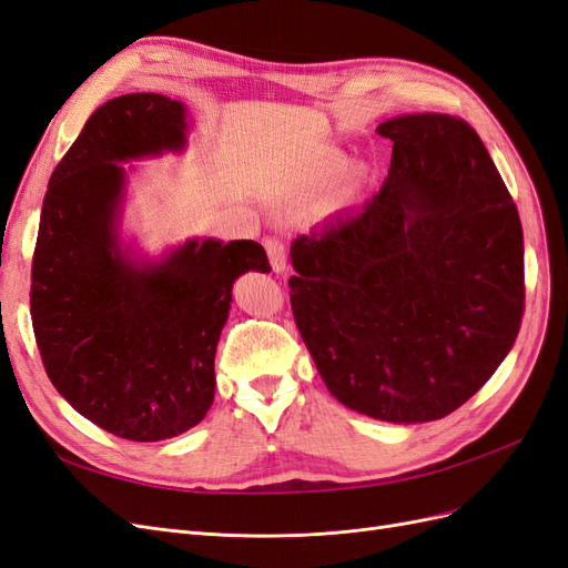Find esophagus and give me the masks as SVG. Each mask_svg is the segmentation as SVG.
<instances>
[{
    "label": "esophagus",
    "instance_id": "34e87169",
    "mask_svg": "<svg viewBox=\"0 0 568 568\" xmlns=\"http://www.w3.org/2000/svg\"><path fill=\"white\" fill-rule=\"evenodd\" d=\"M265 251H267V257H270V265L274 272H284L286 270V248L284 244L280 242V239H265Z\"/></svg>",
    "mask_w": 568,
    "mask_h": 568
}]
</instances>
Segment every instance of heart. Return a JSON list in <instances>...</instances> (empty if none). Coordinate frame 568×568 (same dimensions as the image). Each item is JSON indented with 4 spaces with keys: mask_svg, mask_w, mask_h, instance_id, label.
Returning <instances> with one entry per match:
<instances>
[{
    "mask_svg": "<svg viewBox=\"0 0 568 568\" xmlns=\"http://www.w3.org/2000/svg\"><path fill=\"white\" fill-rule=\"evenodd\" d=\"M343 173V161L332 159V161H324L315 168H307L305 173H298L296 178H291V182H286L284 192L294 194V196H320L322 192H326Z\"/></svg>",
    "mask_w": 568,
    "mask_h": 568,
    "instance_id": "b5f03b06",
    "label": "heart"
}]
</instances>
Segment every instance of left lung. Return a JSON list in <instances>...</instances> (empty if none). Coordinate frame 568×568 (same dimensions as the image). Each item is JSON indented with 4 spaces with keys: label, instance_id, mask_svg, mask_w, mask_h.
<instances>
[{
    "label": "left lung",
    "instance_id": "1",
    "mask_svg": "<svg viewBox=\"0 0 568 568\" xmlns=\"http://www.w3.org/2000/svg\"><path fill=\"white\" fill-rule=\"evenodd\" d=\"M388 178L363 211L291 244V311L334 398L382 422L450 415L484 386L524 315V232L469 123L390 118Z\"/></svg>",
    "mask_w": 568,
    "mask_h": 568
}]
</instances>
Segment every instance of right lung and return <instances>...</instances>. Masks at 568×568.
I'll use <instances>...</instances> for the list:
<instances>
[{
  "label": "right lung",
  "mask_w": 568,
  "mask_h": 568,
  "mask_svg": "<svg viewBox=\"0 0 568 568\" xmlns=\"http://www.w3.org/2000/svg\"><path fill=\"white\" fill-rule=\"evenodd\" d=\"M184 144L182 101L142 92L99 106L51 173L32 255L30 317L47 376L82 417L136 443L205 417L234 280L270 272L248 239H189L153 263L120 246V163Z\"/></svg>",
  "instance_id": "add662e5"
}]
</instances>
